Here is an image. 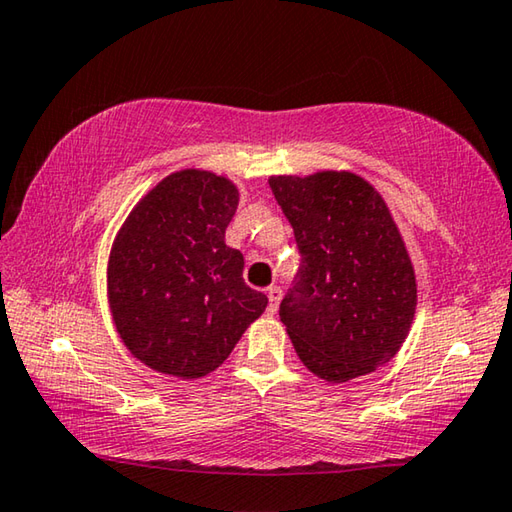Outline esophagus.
<instances>
[{
  "instance_id": "34e87169",
  "label": "esophagus",
  "mask_w": 512,
  "mask_h": 512,
  "mask_svg": "<svg viewBox=\"0 0 512 512\" xmlns=\"http://www.w3.org/2000/svg\"><path fill=\"white\" fill-rule=\"evenodd\" d=\"M268 313L275 315L277 313V306H280V300H282V288L280 286H268Z\"/></svg>"
}]
</instances>
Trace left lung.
<instances>
[{"instance_id":"left-lung-1","label":"left lung","mask_w":512,"mask_h":512,"mask_svg":"<svg viewBox=\"0 0 512 512\" xmlns=\"http://www.w3.org/2000/svg\"><path fill=\"white\" fill-rule=\"evenodd\" d=\"M268 183L300 250L280 304L297 356L331 383L385 365L416 309L412 262L385 201L351 172L271 176Z\"/></svg>"}]
</instances>
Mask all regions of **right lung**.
Listing matches in <instances>:
<instances>
[{"mask_svg":"<svg viewBox=\"0 0 512 512\" xmlns=\"http://www.w3.org/2000/svg\"><path fill=\"white\" fill-rule=\"evenodd\" d=\"M239 194L224 176L183 170L163 179L120 228L109 257V304L127 349L181 378L215 371L264 313L226 246Z\"/></svg>","mask_w":512,"mask_h":512,"instance_id":"1","label":"right lung"}]
</instances>
